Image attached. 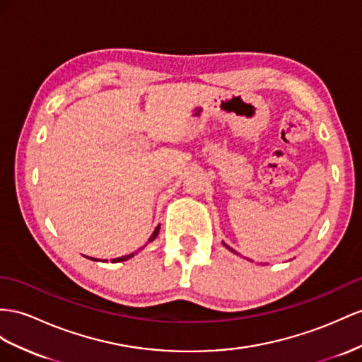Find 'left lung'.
Instances as JSON below:
<instances>
[{"label":"left lung","instance_id":"obj_1","mask_svg":"<svg viewBox=\"0 0 362 362\" xmlns=\"http://www.w3.org/2000/svg\"><path fill=\"white\" fill-rule=\"evenodd\" d=\"M223 245H225V246H226V249H229V251H230V252H234V254H237V252H235V251H234V249H233V247H229V246H228V245H226V243H223Z\"/></svg>","mask_w":362,"mask_h":362}]
</instances>
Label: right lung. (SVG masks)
<instances>
[{"mask_svg":"<svg viewBox=\"0 0 362 362\" xmlns=\"http://www.w3.org/2000/svg\"><path fill=\"white\" fill-rule=\"evenodd\" d=\"M159 229H160V225L157 226L156 229H154V233L151 234V237L148 238V243H151V242H154L156 240V237L159 235ZM137 252H133V254H129V255H124V257H119V258H115V260H111V263H119V262H125V260H129V258L132 257H134ZM88 260H93V262H100V260H98V258H93V257H87ZM107 262V260H105Z\"/></svg>","mask_w":362,"mask_h":362,"instance_id":"add662e5","label":"right lung"}]
</instances>
